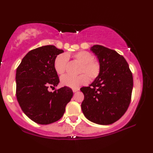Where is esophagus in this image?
Wrapping results in <instances>:
<instances>
[{"mask_svg":"<svg viewBox=\"0 0 153 153\" xmlns=\"http://www.w3.org/2000/svg\"><path fill=\"white\" fill-rule=\"evenodd\" d=\"M79 89H73V92H76L77 91H78Z\"/></svg>","mask_w":153,"mask_h":153,"instance_id":"obj_1","label":"esophagus"}]
</instances>
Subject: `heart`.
Masks as SVG:
<instances>
[{
    "mask_svg": "<svg viewBox=\"0 0 153 153\" xmlns=\"http://www.w3.org/2000/svg\"><path fill=\"white\" fill-rule=\"evenodd\" d=\"M68 56H70V55L61 54L56 57L54 63V67L58 74L62 75L65 71L68 62ZM73 56L77 62L82 64L80 70L81 73L86 74L92 79L98 77L100 70V64L97 61L94 60V55L91 53L82 51L75 53ZM61 82L64 86L69 87L72 89H77L82 85L87 84L88 82V77L86 74H81L78 76L66 75L61 77Z\"/></svg>",
    "mask_w": 153,
    "mask_h": 153,
    "instance_id": "1",
    "label": "heart"
}]
</instances>
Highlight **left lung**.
Returning a JSON list of instances; mask_svg holds the SVG:
<instances>
[{"label": "left lung", "mask_w": 153, "mask_h": 153, "mask_svg": "<svg viewBox=\"0 0 153 153\" xmlns=\"http://www.w3.org/2000/svg\"><path fill=\"white\" fill-rule=\"evenodd\" d=\"M98 59L99 75L88 87L80 90L84 95L82 112L86 119L99 125H109L122 117L128 109L133 89V77L126 59L101 45L90 49Z\"/></svg>", "instance_id": "left-lung-1"}]
</instances>
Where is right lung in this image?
Listing matches in <instances>:
<instances>
[{
	"mask_svg": "<svg viewBox=\"0 0 153 153\" xmlns=\"http://www.w3.org/2000/svg\"><path fill=\"white\" fill-rule=\"evenodd\" d=\"M63 52L53 45L35 48L28 52L16 70L17 101L23 112L41 125L60 120L73 97L71 89L66 86L53 92L48 90L59 84L54 63Z\"/></svg>",
	"mask_w": 153,
	"mask_h": 153,
	"instance_id": "add662e5",
	"label": "right lung"
}]
</instances>
